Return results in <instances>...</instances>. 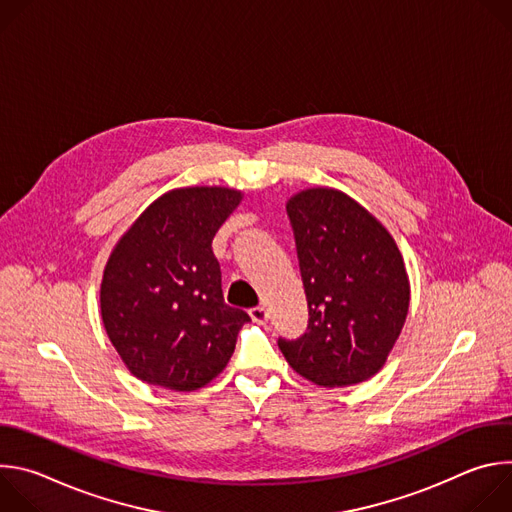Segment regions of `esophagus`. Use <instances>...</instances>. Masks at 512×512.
Instances as JSON below:
<instances>
[{"instance_id":"obj_1","label":"esophagus","mask_w":512,"mask_h":512,"mask_svg":"<svg viewBox=\"0 0 512 512\" xmlns=\"http://www.w3.org/2000/svg\"><path fill=\"white\" fill-rule=\"evenodd\" d=\"M249 316H251V320L257 322V324H265L269 314H267V310H265L263 306H257V308H251V310H249Z\"/></svg>"}]
</instances>
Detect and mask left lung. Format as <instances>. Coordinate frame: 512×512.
Instances as JSON below:
<instances>
[{"instance_id": "1", "label": "left lung", "mask_w": 512, "mask_h": 512, "mask_svg": "<svg viewBox=\"0 0 512 512\" xmlns=\"http://www.w3.org/2000/svg\"><path fill=\"white\" fill-rule=\"evenodd\" d=\"M308 300V328L279 350L298 375L324 387L371 379L409 310L403 257L377 218L332 188L287 202Z\"/></svg>"}]
</instances>
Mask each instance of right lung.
I'll return each mask as SVG.
<instances>
[{"instance_id": "1", "label": "right lung", "mask_w": 512, "mask_h": 512, "mask_svg": "<svg viewBox=\"0 0 512 512\" xmlns=\"http://www.w3.org/2000/svg\"><path fill=\"white\" fill-rule=\"evenodd\" d=\"M241 202L231 188H180L141 212L113 249L101 316L127 369L148 385L196 391L221 373L249 314L225 304L212 239Z\"/></svg>"}]
</instances>
